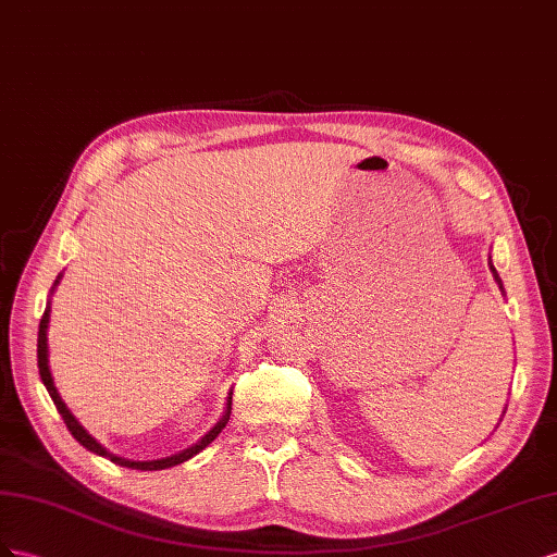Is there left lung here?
Wrapping results in <instances>:
<instances>
[{
  "mask_svg": "<svg viewBox=\"0 0 557 557\" xmlns=\"http://www.w3.org/2000/svg\"><path fill=\"white\" fill-rule=\"evenodd\" d=\"M490 270H492V273H495V280H497V282H502V280L497 277V270H495V265H490Z\"/></svg>",
  "mask_w": 557,
  "mask_h": 557,
  "instance_id": "1",
  "label": "left lung"
}]
</instances>
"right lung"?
<instances>
[{
  "instance_id": "right-lung-1",
  "label": "right lung",
  "mask_w": 557,
  "mask_h": 557,
  "mask_svg": "<svg viewBox=\"0 0 557 557\" xmlns=\"http://www.w3.org/2000/svg\"><path fill=\"white\" fill-rule=\"evenodd\" d=\"M55 284H58V280H55ZM46 329H49V308L44 310V317H41V322H39V338H37V363H39V375H41V383L46 385V389H49V394H51V399H53V404H55V408H58V412L62 416V420H65V424H67V429L72 432V436L82 443L84 448H88L90 453H95V455H102V457H107V459H111V462L114 465H119V467H128V469H139V471H161V469H170V467H177V465H182V462H186V459H190L194 455H198L202 448H208L210 443L219 436V432L221 429L226 426V422H228V418H231V401H228V410H226V416L221 418L216 424H214V429L210 434H205L196 446H190V448H186V450H182V453H177V455H172V457H165V459H151V462H133V459H123V457H116V455H111V453H107L98 441H95L86 429L76 422V418L72 416V412L67 410V406H65V401L60 399V394H58V389H55V385H53V377H51V371H49V345H46ZM233 394V392H231ZM231 399V396H228Z\"/></svg>"
}]
</instances>
